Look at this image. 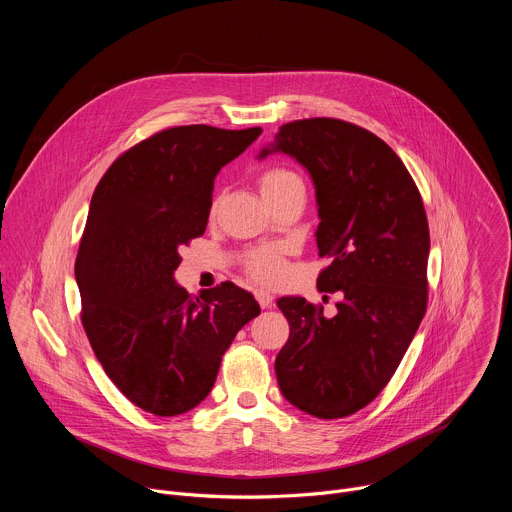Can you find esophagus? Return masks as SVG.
Instances as JSON below:
<instances>
[{
  "label": "esophagus",
  "instance_id": "obj_1",
  "mask_svg": "<svg viewBox=\"0 0 512 512\" xmlns=\"http://www.w3.org/2000/svg\"><path fill=\"white\" fill-rule=\"evenodd\" d=\"M255 298H257V302H259V306L265 310V308H271V304H273V296L269 294V291H263V289H257L255 291Z\"/></svg>",
  "mask_w": 512,
  "mask_h": 512
}]
</instances>
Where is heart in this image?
Wrapping results in <instances>:
<instances>
[{"instance_id": "b5f03b06", "label": "heart", "mask_w": 512, "mask_h": 512, "mask_svg": "<svg viewBox=\"0 0 512 512\" xmlns=\"http://www.w3.org/2000/svg\"><path fill=\"white\" fill-rule=\"evenodd\" d=\"M259 190L267 202H273L287 194H306L304 180L296 172L285 168H273L263 172L259 178ZM247 271L253 279L261 283H275L283 277L285 265L277 249H259L249 255Z\"/></svg>"}]
</instances>
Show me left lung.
<instances>
[{
	"instance_id": "obj_1",
	"label": "left lung",
	"mask_w": 512,
	"mask_h": 512,
	"mask_svg": "<svg viewBox=\"0 0 512 512\" xmlns=\"http://www.w3.org/2000/svg\"><path fill=\"white\" fill-rule=\"evenodd\" d=\"M287 154L316 188L318 289L338 312L279 298L289 338L275 358L283 397L320 419L367 407L391 381L427 308L429 229L405 164L375 133L314 117L279 127L257 160Z\"/></svg>"
}]
</instances>
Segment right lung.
Segmentation results:
<instances>
[{"label": "right lung", "mask_w": 512, "mask_h": 512, "mask_svg": "<svg viewBox=\"0 0 512 512\" xmlns=\"http://www.w3.org/2000/svg\"><path fill=\"white\" fill-rule=\"evenodd\" d=\"M259 135L164 129L119 156L91 198L75 263L81 320L107 377L158 417L206 399L223 354L261 312L231 281L194 298L174 279L180 247L206 231L216 174Z\"/></svg>", "instance_id": "right-lung-1"}]
</instances>
